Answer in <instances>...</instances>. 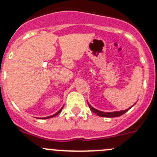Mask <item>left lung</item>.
Listing matches in <instances>:
<instances>
[{
    "instance_id": "obj_1",
    "label": "left lung",
    "mask_w": 157,
    "mask_h": 157,
    "mask_svg": "<svg viewBox=\"0 0 157 157\" xmlns=\"http://www.w3.org/2000/svg\"><path fill=\"white\" fill-rule=\"evenodd\" d=\"M88 102V101H87ZM88 104H89V108H90V109L92 110L94 113H95L96 115H98V116H101V117H106V118H114V117H118V116H121V115H122L123 114H124L126 112L128 111L129 109H130V108H129V109H127L125 110H121V111H115V112H107V113H105V112H102V111H100V110L98 109H96L95 108L92 107V106H91L90 104H89V102H88Z\"/></svg>"
}]
</instances>
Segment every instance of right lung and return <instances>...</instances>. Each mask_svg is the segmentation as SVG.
I'll return each instance as SVG.
<instances>
[{
  "instance_id": "right-lung-1",
  "label": "right lung",
  "mask_w": 157,
  "mask_h": 157,
  "mask_svg": "<svg viewBox=\"0 0 157 157\" xmlns=\"http://www.w3.org/2000/svg\"><path fill=\"white\" fill-rule=\"evenodd\" d=\"M63 106L61 108V109H60L59 110V111L57 112V113H55V114H53V115H51V116L45 117V118H42V119H48V118H53V117H55V116H56V115H57L58 114H59V113H60V112H61V110H62V109H63Z\"/></svg>"
}]
</instances>
